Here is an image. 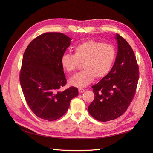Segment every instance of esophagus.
<instances>
[{
  "label": "esophagus",
  "instance_id": "obj_1",
  "mask_svg": "<svg viewBox=\"0 0 153 153\" xmlns=\"http://www.w3.org/2000/svg\"><path fill=\"white\" fill-rule=\"evenodd\" d=\"M85 91V90L84 89H82V88H80V89H78V92H79L80 94L83 93V92H84Z\"/></svg>",
  "mask_w": 153,
  "mask_h": 153
}]
</instances>
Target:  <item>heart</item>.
Wrapping results in <instances>:
<instances>
[{"label":"heart","instance_id":"heart-1","mask_svg":"<svg viewBox=\"0 0 153 153\" xmlns=\"http://www.w3.org/2000/svg\"><path fill=\"white\" fill-rule=\"evenodd\" d=\"M73 51L74 54L62 55L61 66L68 73H72L83 64L84 70L69 80V84L77 87L87 86L95 77L99 79L107 75L116 58L113 45L94 40L83 41L76 45Z\"/></svg>","mask_w":153,"mask_h":153}]
</instances>
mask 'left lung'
<instances>
[{"instance_id":"8db88e82","label":"left lung","mask_w":153,"mask_h":153,"mask_svg":"<svg viewBox=\"0 0 153 153\" xmlns=\"http://www.w3.org/2000/svg\"><path fill=\"white\" fill-rule=\"evenodd\" d=\"M117 53L107 75L92 86L94 99L88 107L99 121H111L122 115L135 96L139 71L135 53L123 37L116 34Z\"/></svg>"}]
</instances>
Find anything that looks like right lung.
<instances>
[{
	"label": "right lung",
	"instance_id": "add662e5",
	"mask_svg": "<svg viewBox=\"0 0 153 153\" xmlns=\"http://www.w3.org/2000/svg\"><path fill=\"white\" fill-rule=\"evenodd\" d=\"M71 39L61 32H47L32 40L23 56L20 82L27 103L38 117L55 121L65 114L78 94L66 84L61 57Z\"/></svg>",
	"mask_w": 153,
	"mask_h": 153
}]
</instances>
